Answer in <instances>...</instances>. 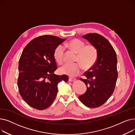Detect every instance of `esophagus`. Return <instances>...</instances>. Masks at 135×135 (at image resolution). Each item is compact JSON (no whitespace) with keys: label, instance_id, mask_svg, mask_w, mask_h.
I'll list each match as a JSON object with an SVG mask.
<instances>
[{"label":"esophagus","instance_id":"34e87169","mask_svg":"<svg viewBox=\"0 0 135 135\" xmlns=\"http://www.w3.org/2000/svg\"><path fill=\"white\" fill-rule=\"evenodd\" d=\"M75 80H76L75 78H71V77H70L69 78V81H70V82L74 81Z\"/></svg>","mask_w":135,"mask_h":135}]
</instances>
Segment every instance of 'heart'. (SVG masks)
I'll return each mask as SVG.
<instances>
[{"label": "heart", "mask_w": 135, "mask_h": 135, "mask_svg": "<svg viewBox=\"0 0 135 135\" xmlns=\"http://www.w3.org/2000/svg\"><path fill=\"white\" fill-rule=\"evenodd\" d=\"M64 46L77 54L75 61L80 63L66 64L60 68V71L63 74L72 77L78 75L83 70L82 65L84 68L89 69L93 67L97 61L98 51L96 47L94 45H85L84 41L75 38L66 42ZM54 56L58 63L62 64L63 63L65 48L63 46L60 45L55 48Z\"/></svg>", "instance_id": "heart-1"}]
</instances>
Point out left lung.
Here are the masks:
<instances>
[{"mask_svg": "<svg viewBox=\"0 0 135 135\" xmlns=\"http://www.w3.org/2000/svg\"><path fill=\"white\" fill-rule=\"evenodd\" d=\"M98 51L95 65L80 78L87 86L86 92L79 96V100L86 107L97 108L103 105L114 91L118 78L117 54L109 41L97 33L83 35Z\"/></svg>", "mask_w": 135, "mask_h": 135, "instance_id": "1", "label": "left lung"}]
</instances>
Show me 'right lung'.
<instances>
[{
  "instance_id": "obj_1",
  "label": "right lung",
  "mask_w": 135,
  "mask_h": 135,
  "mask_svg": "<svg viewBox=\"0 0 135 135\" xmlns=\"http://www.w3.org/2000/svg\"><path fill=\"white\" fill-rule=\"evenodd\" d=\"M66 39L44 35L31 40L22 51L18 63L19 93L31 107L43 110L50 107L58 92V83L67 82V75H57L54 56L55 48Z\"/></svg>"
}]
</instances>
